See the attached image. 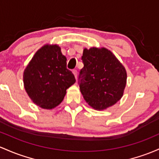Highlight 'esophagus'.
<instances>
[{"instance_id": "1", "label": "esophagus", "mask_w": 159, "mask_h": 159, "mask_svg": "<svg viewBox=\"0 0 159 159\" xmlns=\"http://www.w3.org/2000/svg\"><path fill=\"white\" fill-rule=\"evenodd\" d=\"M72 73L74 74L75 77V79L77 80V78H78V71L75 69H74V70H72Z\"/></svg>"}]
</instances>
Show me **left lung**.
Here are the masks:
<instances>
[{
  "label": "left lung",
  "mask_w": 159,
  "mask_h": 159,
  "mask_svg": "<svg viewBox=\"0 0 159 159\" xmlns=\"http://www.w3.org/2000/svg\"><path fill=\"white\" fill-rule=\"evenodd\" d=\"M81 60L84 67L79 75L80 90L87 103L99 111L115 105L126 87L124 66L106 48H84Z\"/></svg>",
  "instance_id": "left-lung-1"
}]
</instances>
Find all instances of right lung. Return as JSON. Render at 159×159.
<instances>
[{"label": "right lung", "mask_w": 159, "mask_h": 159, "mask_svg": "<svg viewBox=\"0 0 159 159\" xmlns=\"http://www.w3.org/2000/svg\"><path fill=\"white\" fill-rule=\"evenodd\" d=\"M66 60L59 45L45 44L29 62L23 72L24 88L35 105L53 109L75 83L74 75L66 68Z\"/></svg>", "instance_id": "obj_1"}]
</instances>
